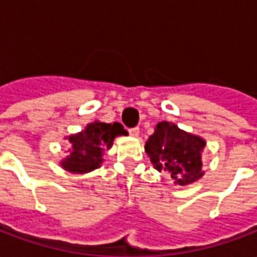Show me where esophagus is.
Listing matches in <instances>:
<instances>
[{
  "instance_id": "obj_1",
  "label": "esophagus",
  "mask_w": 257,
  "mask_h": 257,
  "mask_svg": "<svg viewBox=\"0 0 257 257\" xmlns=\"http://www.w3.org/2000/svg\"><path fill=\"white\" fill-rule=\"evenodd\" d=\"M128 132L131 136H138V135H139V128H138V126H135V128L128 129Z\"/></svg>"
}]
</instances>
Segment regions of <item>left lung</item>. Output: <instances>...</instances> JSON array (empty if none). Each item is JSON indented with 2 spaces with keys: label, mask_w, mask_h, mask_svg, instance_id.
<instances>
[{
  "label": "left lung",
  "mask_w": 257,
  "mask_h": 257,
  "mask_svg": "<svg viewBox=\"0 0 257 257\" xmlns=\"http://www.w3.org/2000/svg\"><path fill=\"white\" fill-rule=\"evenodd\" d=\"M205 140L179 129L175 123L158 122L156 132L146 143V153L156 169L171 173L178 184H189L198 180L201 172V151Z\"/></svg>",
  "instance_id": "obj_1"
}]
</instances>
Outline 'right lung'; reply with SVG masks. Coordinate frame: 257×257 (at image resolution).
Listing matches in <instances>:
<instances>
[{"label":"right lung","instance_id":"obj_1","mask_svg":"<svg viewBox=\"0 0 257 257\" xmlns=\"http://www.w3.org/2000/svg\"><path fill=\"white\" fill-rule=\"evenodd\" d=\"M118 135H126V131L118 122L89 123L84 132L68 138L71 154L62 162V167L74 173H85L100 167L101 156L110 149Z\"/></svg>","mask_w":257,"mask_h":257}]
</instances>
